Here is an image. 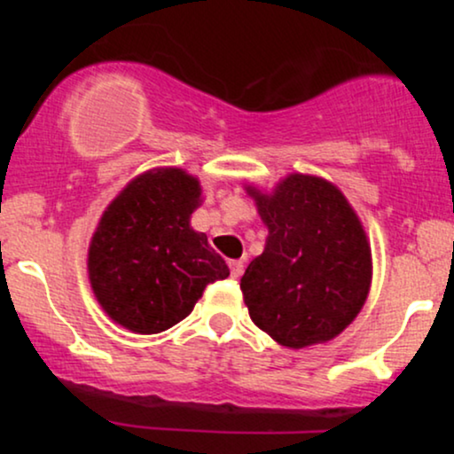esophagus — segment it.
<instances>
[{
  "mask_svg": "<svg viewBox=\"0 0 454 454\" xmlns=\"http://www.w3.org/2000/svg\"><path fill=\"white\" fill-rule=\"evenodd\" d=\"M243 260H231V275L234 279H239L243 275Z\"/></svg>",
  "mask_w": 454,
  "mask_h": 454,
  "instance_id": "34e87169",
  "label": "esophagus"
}]
</instances>
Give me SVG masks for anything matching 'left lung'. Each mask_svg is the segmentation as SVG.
Listing matches in <instances>:
<instances>
[{"mask_svg": "<svg viewBox=\"0 0 454 454\" xmlns=\"http://www.w3.org/2000/svg\"><path fill=\"white\" fill-rule=\"evenodd\" d=\"M269 228L241 278L254 325L301 350L335 340L361 314L373 278L361 217L331 181L290 173L273 190L245 184Z\"/></svg>", "mask_w": 454, "mask_h": 454, "instance_id": "1", "label": "left lung"}]
</instances>
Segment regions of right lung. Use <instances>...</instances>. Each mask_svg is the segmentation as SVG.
I'll return each mask as SVG.
<instances>
[{
	"label": "right lung",
	"instance_id": "1",
	"mask_svg": "<svg viewBox=\"0 0 454 454\" xmlns=\"http://www.w3.org/2000/svg\"><path fill=\"white\" fill-rule=\"evenodd\" d=\"M200 205L198 176L158 166L134 176L104 209L87 273L114 325L138 335L166 331L192 314L207 286L231 275L207 234L192 228Z\"/></svg>",
	"mask_w": 454,
	"mask_h": 454
}]
</instances>
